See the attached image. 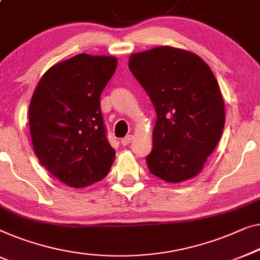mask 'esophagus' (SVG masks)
Wrapping results in <instances>:
<instances>
[{"instance_id": "1", "label": "esophagus", "mask_w": 260, "mask_h": 260, "mask_svg": "<svg viewBox=\"0 0 260 260\" xmlns=\"http://www.w3.org/2000/svg\"><path fill=\"white\" fill-rule=\"evenodd\" d=\"M133 139H134V135H129V136H126V137H124V138H122V141H121V143L123 145H129L131 142H133Z\"/></svg>"}]
</instances>
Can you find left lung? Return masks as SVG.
Wrapping results in <instances>:
<instances>
[{
	"label": "left lung",
	"instance_id": "8db88e82",
	"mask_svg": "<svg viewBox=\"0 0 260 260\" xmlns=\"http://www.w3.org/2000/svg\"><path fill=\"white\" fill-rule=\"evenodd\" d=\"M129 68L155 107L152 175L180 183L202 171L225 124V105L210 67L198 55L161 46L130 56Z\"/></svg>",
	"mask_w": 260,
	"mask_h": 260
}]
</instances>
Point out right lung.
I'll return each mask as SVG.
<instances>
[{"mask_svg":"<svg viewBox=\"0 0 260 260\" xmlns=\"http://www.w3.org/2000/svg\"><path fill=\"white\" fill-rule=\"evenodd\" d=\"M116 68L112 56L78 54L52 66L34 91L29 105L34 151L52 176L71 187L100 182L115 160L100 97Z\"/></svg>","mask_w":260,"mask_h":260,"instance_id":"1","label":"right lung"}]
</instances>
